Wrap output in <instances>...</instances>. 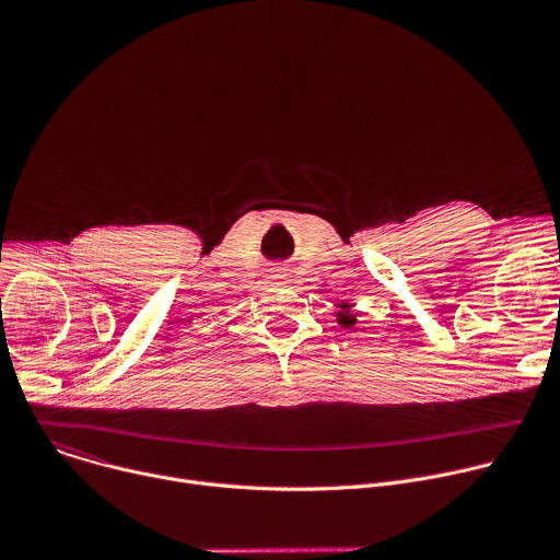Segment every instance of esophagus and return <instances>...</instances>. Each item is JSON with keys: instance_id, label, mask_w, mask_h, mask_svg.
I'll list each match as a JSON object with an SVG mask.
<instances>
[{"instance_id": "1", "label": "esophagus", "mask_w": 560, "mask_h": 560, "mask_svg": "<svg viewBox=\"0 0 560 560\" xmlns=\"http://www.w3.org/2000/svg\"><path fill=\"white\" fill-rule=\"evenodd\" d=\"M275 279H283L285 275H283V268H275V275H272Z\"/></svg>"}]
</instances>
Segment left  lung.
Here are the masks:
<instances>
[{"mask_svg":"<svg viewBox=\"0 0 560 560\" xmlns=\"http://www.w3.org/2000/svg\"><path fill=\"white\" fill-rule=\"evenodd\" d=\"M339 314H341L339 322H341L343 326H352V324H354V316H352V314H343V312H339Z\"/></svg>","mask_w":560,"mask_h":560,"instance_id":"1","label":"left lung"}]
</instances>
